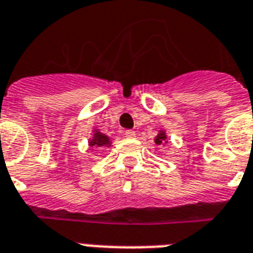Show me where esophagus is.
Listing matches in <instances>:
<instances>
[{"label": "esophagus", "mask_w": 253, "mask_h": 253, "mask_svg": "<svg viewBox=\"0 0 253 253\" xmlns=\"http://www.w3.org/2000/svg\"><path fill=\"white\" fill-rule=\"evenodd\" d=\"M123 135H125L126 138H134L135 131L134 130H125L123 131Z\"/></svg>", "instance_id": "1"}]
</instances>
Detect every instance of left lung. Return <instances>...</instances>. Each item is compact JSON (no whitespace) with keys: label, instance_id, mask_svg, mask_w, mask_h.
<instances>
[{"label":"left lung","instance_id":"obj_1","mask_svg":"<svg viewBox=\"0 0 253 253\" xmlns=\"http://www.w3.org/2000/svg\"><path fill=\"white\" fill-rule=\"evenodd\" d=\"M167 135H166V131L165 130H159V132H158V135L155 136V143L158 144V146H161V144L163 143H167Z\"/></svg>","mask_w":253,"mask_h":253}]
</instances>
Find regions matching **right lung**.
I'll return each mask as SVG.
<instances>
[{
    "label": "right lung",
    "mask_w": 253,
    "mask_h": 253,
    "mask_svg": "<svg viewBox=\"0 0 253 253\" xmlns=\"http://www.w3.org/2000/svg\"><path fill=\"white\" fill-rule=\"evenodd\" d=\"M94 134H92L91 139H88V146L90 147H110L111 146V140L106 134L101 132L98 128H94Z\"/></svg>",
    "instance_id": "obj_1"
}]
</instances>
